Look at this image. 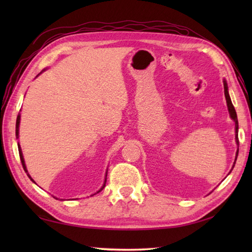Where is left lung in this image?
<instances>
[{
  "label": "left lung",
  "instance_id": "left-lung-1",
  "mask_svg": "<svg viewBox=\"0 0 252 252\" xmlns=\"http://www.w3.org/2000/svg\"><path fill=\"white\" fill-rule=\"evenodd\" d=\"M223 83H224V95H225V99H226V104H227V109H228V112H229V117L232 118V120L234 121V125H235V141H236V144H237V152H236V156H235V161H234V164H233V168H234L235 163H236L237 156H238V147H239V141H238V120H237L236 110H235L234 106L232 104L231 97H229L228 87H227L226 80H224ZM233 168H232V170H233ZM231 171H229V173H231Z\"/></svg>",
  "mask_w": 252,
  "mask_h": 252
}]
</instances>
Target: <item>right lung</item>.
Wrapping results in <instances>:
<instances>
[{
    "label": "right lung",
    "mask_w": 252,
    "mask_h": 252,
    "mask_svg": "<svg viewBox=\"0 0 252 252\" xmlns=\"http://www.w3.org/2000/svg\"><path fill=\"white\" fill-rule=\"evenodd\" d=\"M45 70H46V69H43V70H42L39 74H37L36 77H39L40 74H41L42 72H43V71H45ZM36 77H35V78H36ZM19 125H20V114H18V116H17V120H16V138H17V140L19 138ZM18 152H19V157H20V160H21V163H23V168H24V170H25V172L27 173V175H28V178H29L32 182H33V183H35V182L33 181V179L31 178V175L29 174L28 170H27L26 163H25V159H24V155H23V152H21V147H20V145H19V143H18ZM107 171H108V170H107ZM107 171H106V174H105V181H104V184H103V186H101L100 189H99L97 191L94 192V194H92L91 196H93V195H95V194H97V192H99V191H100L101 189H103L104 187H105V185H106V180H107ZM54 198H56V197H54ZM56 199H58V198H56ZM62 200H63V199H62Z\"/></svg>",
    "instance_id": "right-lung-1"
}]
</instances>
